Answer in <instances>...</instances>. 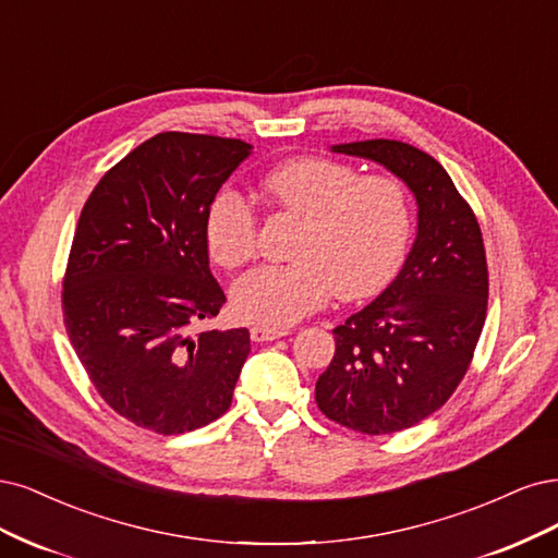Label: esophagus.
Listing matches in <instances>:
<instances>
[{
	"label": "esophagus",
	"instance_id": "1",
	"mask_svg": "<svg viewBox=\"0 0 558 558\" xmlns=\"http://www.w3.org/2000/svg\"><path fill=\"white\" fill-rule=\"evenodd\" d=\"M290 331L287 329H276V327H253L250 329V338L255 340V343H266V340H276V338H282Z\"/></svg>",
	"mask_w": 558,
	"mask_h": 558
}]
</instances>
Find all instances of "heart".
<instances>
[{"mask_svg": "<svg viewBox=\"0 0 558 558\" xmlns=\"http://www.w3.org/2000/svg\"><path fill=\"white\" fill-rule=\"evenodd\" d=\"M264 192L303 218L290 264H266L231 287L243 322L290 327L338 299H364L399 271L410 241V204L399 181L364 175L340 161L305 157L268 171ZM208 255L236 268L257 253L255 210L236 190H222L206 213Z\"/></svg>", "mask_w": 558, "mask_h": 558, "instance_id": "1", "label": "heart"}]
</instances>
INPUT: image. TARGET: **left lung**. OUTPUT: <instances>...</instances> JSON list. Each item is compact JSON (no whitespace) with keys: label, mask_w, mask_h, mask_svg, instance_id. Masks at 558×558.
I'll return each mask as SVG.
<instances>
[{"label":"left lung","mask_w":558,"mask_h":558,"mask_svg":"<svg viewBox=\"0 0 558 558\" xmlns=\"http://www.w3.org/2000/svg\"><path fill=\"white\" fill-rule=\"evenodd\" d=\"M331 150L385 167L417 202V236L399 276L333 329L336 352L315 385L329 420L397 434L436 412L469 371L489 296L482 231L440 161L420 148L373 138Z\"/></svg>","instance_id":"obj_1"}]
</instances>
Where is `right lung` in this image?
<instances>
[{
    "label": "right lung",
    "mask_w": 558,
    "mask_h": 558,
    "mask_svg": "<svg viewBox=\"0 0 558 558\" xmlns=\"http://www.w3.org/2000/svg\"><path fill=\"white\" fill-rule=\"evenodd\" d=\"M241 138L165 132L106 171L81 210L62 311L89 380L118 415L175 436L229 410L247 329H190L220 313L206 213L250 157Z\"/></svg>",
    "instance_id": "right-lung-1"
}]
</instances>
